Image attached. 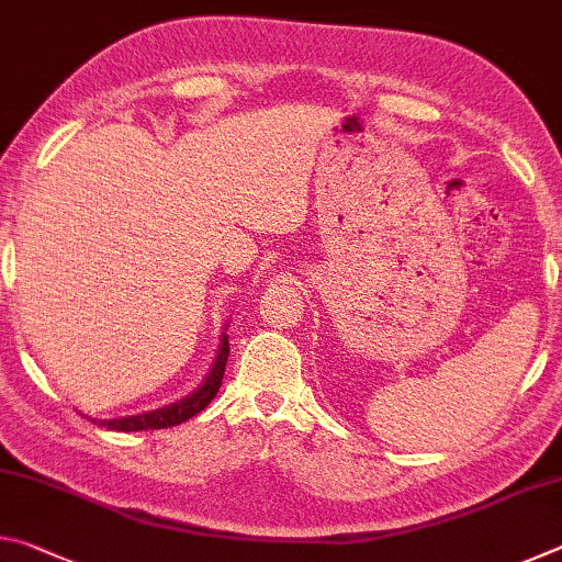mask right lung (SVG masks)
I'll list each match as a JSON object with an SVG mask.
<instances>
[{
	"instance_id": "obj_1",
	"label": "right lung",
	"mask_w": 562,
	"mask_h": 562,
	"mask_svg": "<svg viewBox=\"0 0 562 562\" xmlns=\"http://www.w3.org/2000/svg\"><path fill=\"white\" fill-rule=\"evenodd\" d=\"M231 325H225V329ZM227 355H231V345H227V335L223 331L221 347H217V357L213 361L211 372L203 379V384H198L188 396L180 398V402L168 404L164 408H156V412L136 414V416H121V418H103V422H91L99 426H106L111 431H150V429H170V426H178L188 422L190 416L201 414L203 408L213 402L217 389L223 384Z\"/></svg>"
}]
</instances>
